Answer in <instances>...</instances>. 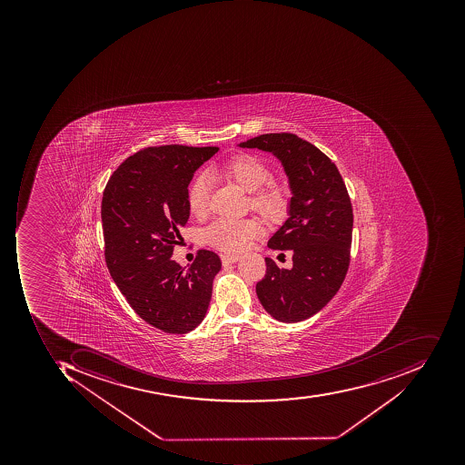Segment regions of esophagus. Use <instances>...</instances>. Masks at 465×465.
Instances as JSON below:
<instances>
[{
    "label": "esophagus",
    "mask_w": 465,
    "mask_h": 465,
    "mask_svg": "<svg viewBox=\"0 0 465 465\" xmlns=\"http://www.w3.org/2000/svg\"><path fill=\"white\" fill-rule=\"evenodd\" d=\"M221 260L223 265L233 264V262H239L240 255L222 254Z\"/></svg>",
    "instance_id": "34e87169"
}]
</instances>
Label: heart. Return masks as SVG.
Segmentation results:
<instances>
[{
	"mask_svg": "<svg viewBox=\"0 0 465 465\" xmlns=\"http://www.w3.org/2000/svg\"><path fill=\"white\" fill-rule=\"evenodd\" d=\"M221 173L236 183L240 189L250 193L249 203L252 210L268 219H278L288 205V190L276 182H267L270 167L254 155L233 156L222 164ZM211 182L207 174H198L190 185V211L193 215H207L210 207ZM262 228L254 219H216L203 233L205 242L215 249L226 252H237L246 249L250 242L258 236Z\"/></svg>",
	"mask_w": 465,
	"mask_h": 465,
	"instance_id": "obj_1",
	"label": "heart"
}]
</instances>
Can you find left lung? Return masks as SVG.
<instances>
[{"label":"left lung","instance_id":"8db88e82","mask_svg":"<svg viewBox=\"0 0 465 465\" xmlns=\"http://www.w3.org/2000/svg\"><path fill=\"white\" fill-rule=\"evenodd\" d=\"M239 146L271 152L288 176V219L268 247L291 250L293 265L281 270L265 258L255 292L272 319L303 322L334 298L350 267L353 213L345 183L331 159L294 134H262Z\"/></svg>","mask_w":465,"mask_h":465}]
</instances>
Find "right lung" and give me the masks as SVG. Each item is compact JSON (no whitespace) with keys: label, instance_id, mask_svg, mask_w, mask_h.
Returning a JSON list of instances; mask_svg holds the SVG:
<instances>
[{"label":"right lung","instance_id":"1","mask_svg":"<svg viewBox=\"0 0 465 465\" xmlns=\"http://www.w3.org/2000/svg\"><path fill=\"white\" fill-rule=\"evenodd\" d=\"M218 146H151L125 159L102 200L104 257L134 312L169 334H187L203 322L222 264L200 250L187 270L172 260L179 229L190 216V182Z\"/></svg>","mask_w":465,"mask_h":465}]
</instances>
